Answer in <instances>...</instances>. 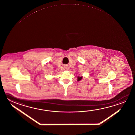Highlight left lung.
I'll list each match as a JSON object with an SVG mask.
<instances>
[{
    "label": "left lung",
    "instance_id": "obj_1",
    "mask_svg": "<svg viewBox=\"0 0 135 135\" xmlns=\"http://www.w3.org/2000/svg\"><path fill=\"white\" fill-rule=\"evenodd\" d=\"M82 79V76H80V77L78 76V81H80V80H81Z\"/></svg>",
    "mask_w": 135,
    "mask_h": 135
}]
</instances>
